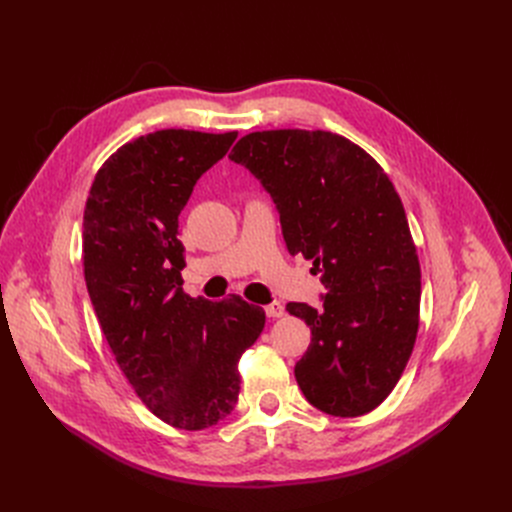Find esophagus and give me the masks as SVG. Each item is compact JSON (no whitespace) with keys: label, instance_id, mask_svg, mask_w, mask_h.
I'll use <instances>...</instances> for the list:
<instances>
[{"label":"esophagus","instance_id":"1","mask_svg":"<svg viewBox=\"0 0 512 512\" xmlns=\"http://www.w3.org/2000/svg\"><path fill=\"white\" fill-rule=\"evenodd\" d=\"M264 312H266V316H271V319H279V316L285 314V308L281 302H271L264 306Z\"/></svg>","mask_w":512,"mask_h":512}]
</instances>
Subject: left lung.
I'll use <instances>...</instances> for the list:
<instances>
[{
  "label": "left lung",
  "instance_id": "obj_1",
  "mask_svg": "<svg viewBox=\"0 0 512 512\" xmlns=\"http://www.w3.org/2000/svg\"><path fill=\"white\" fill-rule=\"evenodd\" d=\"M229 158L262 183L291 256L312 260L323 306L289 302L312 339L296 362L306 400L360 417L396 387L415 348L421 266L398 191L350 139L279 129L241 137Z\"/></svg>",
  "mask_w": 512,
  "mask_h": 512
}]
</instances>
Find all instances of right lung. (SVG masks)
<instances>
[{
    "label": "right lung",
    "mask_w": 512,
    "mask_h": 512,
    "mask_svg": "<svg viewBox=\"0 0 512 512\" xmlns=\"http://www.w3.org/2000/svg\"><path fill=\"white\" fill-rule=\"evenodd\" d=\"M235 139L185 129L137 137L97 170L83 214L85 283L108 346L141 402L185 431L231 415L239 356L266 319L239 296L183 291L179 214Z\"/></svg>",
    "instance_id": "1"
}]
</instances>
